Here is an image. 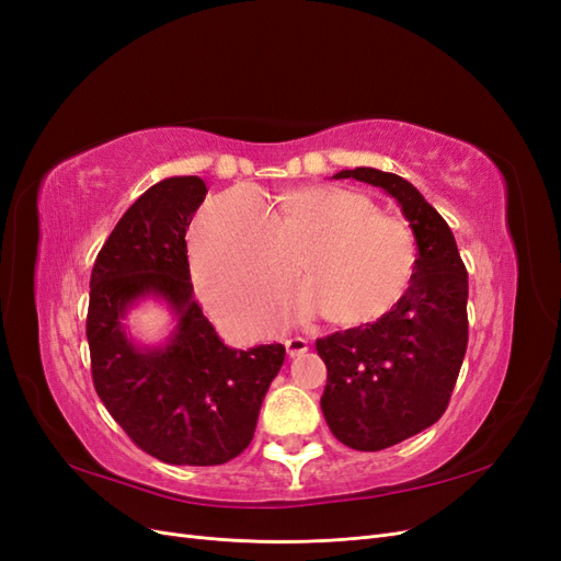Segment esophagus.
Wrapping results in <instances>:
<instances>
[{
  "label": "esophagus",
  "instance_id": "obj_1",
  "mask_svg": "<svg viewBox=\"0 0 561 561\" xmlns=\"http://www.w3.org/2000/svg\"><path fill=\"white\" fill-rule=\"evenodd\" d=\"M285 348H287V355L295 358V355L309 351V342L304 336H293V339H285Z\"/></svg>",
  "mask_w": 561,
  "mask_h": 561
}]
</instances>
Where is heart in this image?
I'll list each match as a JSON object with an SVG mask.
<instances>
[{
    "label": "heart",
    "instance_id": "obj_1",
    "mask_svg": "<svg viewBox=\"0 0 561 561\" xmlns=\"http://www.w3.org/2000/svg\"><path fill=\"white\" fill-rule=\"evenodd\" d=\"M304 283L287 316L322 311L342 328L388 313L416 271V239L369 196L320 184L287 192L268 215L252 190H229L201 208L192 229V274L208 307L243 332H262L293 278Z\"/></svg>",
    "mask_w": 561,
    "mask_h": 561
}]
</instances>
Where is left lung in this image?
<instances>
[{"label": "left lung", "instance_id": "8db88e82", "mask_svg": "<svg viewBox=\"0 0 561 561\" xmlns=\"http://www.w3.org/2000/svg\"><path fill=\"white\" fill-rule=\"evenodd\" d=\"M348 178L398 201L419 250L393 309L316 342L328 365L320 410L332 435L351 449L379 451L445 414L468 346V274L449 225L412 182L365 165L334 175Z\"/></svg>", "mask_w": 561, "mask_h": 561}]
</instances>
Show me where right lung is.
I'll list each match as a JSON object with an SVG mask.
<instances>
[{
    "mask_svg": "<svg viewBox=\"0 0 561 561\" xmlns=\"http://www.w3.org/2000/svg\"><path fill=\"white\" fill-rule=\"evenodd\" d=\"M196 175L165 178L118 219L91 274L87 336L98 398L142 451L171 466H219L254 435L283 344L227 346L194 299L186 229L206 198ZM151 298L176 325L138 345L127 313Z\"/></svg>",
    "mask_w": 561,
    "mask_h": 561,
    "instance_id": "add662e5",
    "label": "right lung"
}]
</instances>
